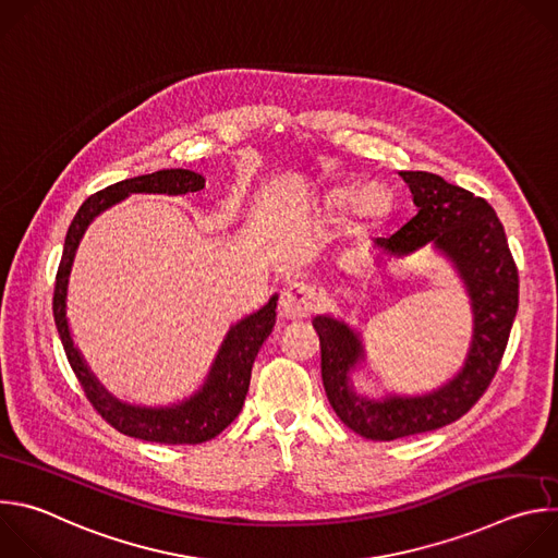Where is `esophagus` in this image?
Masks as SVG:
<instances>
[{
    "mask_svg": "<svg viewBox=\"0 0 558 558\" xmlns=\"http://www.w3.org/2000/svg\"><path fill=\"white\" fill-rule=\"evenodd\" d=\"M317 306V295L313 291V287L304 284V282H291L282 289L280 293V315L287 317V320H302V317L311 315Z\"/></svg>",
    "mask_w": 558,
    "mask_h": 558,
    "instance_id": "obj_1",
    "label": "esophagus"
}]
</instances>
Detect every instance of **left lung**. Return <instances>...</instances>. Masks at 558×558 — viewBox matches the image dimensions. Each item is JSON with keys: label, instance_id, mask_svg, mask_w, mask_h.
Wrapping results in <instances>:
<instances>
[{"label": "left lung", "instance_id": "1", "mask_svg": "<svg viewBox=\"0 0 558 558\" xmlns=\"http://www.w3.org/2000/svg\"><path fill=\"white\" fill-rule=\"evenodd\" d=\"M400 177L413 194L417 214L400 231L377 238L373 252L381 263L409 256L428 243L444 252L465 282L474 336L463 368L439 390L373 402L355 395L349 381L351 368L364 360L357 333L329 315L315 317L329 402L353 433L373 441L437 430L463 417L490 386L519 308L517 263L488 201L430 172H400Z\"/></svg>", "mask_w": 558, "mask_h": 558}]
</instances>
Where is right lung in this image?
Masks as SVG:
<instances>
[{"mask_svg":"<svg viewBox=\"0 0 558 558\" xmlns=\"http://www.w3.org/2000/svg\"><path fill=\"white\" fill-rule=\"evenodd\" d=\"M203 187H205V179L190 170H161L154 174L125 179L86 198V203L78 207L65 233L63 256L57 269L54 295H52L54 325H57L65 357L78 384H82L93 409L114 430L134 439L170 444V446H183V444L194 446L220 435L238 417V413L243 411L245 397L250 390L254 360L276 325L278 295H274L258 313L245 317V320L231 327V331L227 333L216 355V362L209 371L205 386L194 397H190L187 402L170 409H138V407L121 404L112 395H108L106 388H101L99 381L93 377L82 355H78V351L74 349L68 320H65L68 276L72 269L74 252L78 247V241H82L86 227L93 222L97 214H101L110 205L119 203L121 198L134 192L177 196L187 192H201Z\"/></svg>","mask_w":558,"mask_h":558,"instance_id":"obj_1","label":"right lung"}]
</instances>
